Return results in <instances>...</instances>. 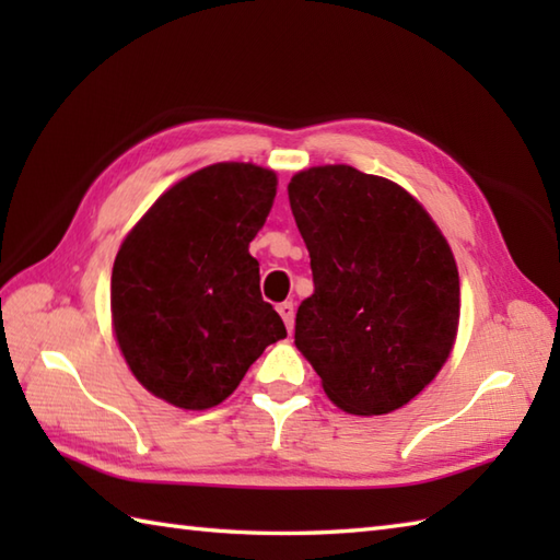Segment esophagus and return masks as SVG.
Instances as JSON below:
<instances>
[{
	"instance_id": "obj_1",
	"label": "esophagus",
	"mask_w": 560,
	"mask_h": 560,
	"mask_svg": "<svg viewBox=\"0 0 560 560\" xmlns=\"http://www.w3.org/2000/svg\"><path fill=\"white\" fill-rule=\"evenodd\" d=\"M279 315H281V319H283V325H287V329L289 331H293V315H295V311H293V303H279Z\"/></svg>"
}]
</instances>
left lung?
I'll return each mask as SVG.
<instances>
[{"instance_id": "1", "label": "left lung", "mask_w": 560, "mask_h": 560, "mask_svg": "<svg viewBox=\"0 0 560 560\" xmlns=\"http://www.w3.org/2000/svg\"><path fill=\"white\" fill-rule=\"evenodd\" d=\"M315 293L295 313V349L353 416L401 409L450 359L459 273L431 213L401 185L353 165H313L289 183Z\"/></svg>"}]
</instances>
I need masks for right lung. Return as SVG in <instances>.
I'll use <instances>...</instances> for the list:
<instances>
[{
    "instance_id": "add662e5",
    "label": "right lung",
    "mask_w": 560,
    "mask_h": 560,
    "mask_svg": "<svg viewBox=\"0 0 560 560\" xmlns=\"http://www.w3.org/2000/svg\"><path fill=\"white\" fill-rule=\"evenodd\" d=\"M277 185L261 165L213 163L165 189L125 235L110 279L113 335L153 397L187 411L217 407L287 337L249 255Z\"/></svg>"
}]
</instances>
